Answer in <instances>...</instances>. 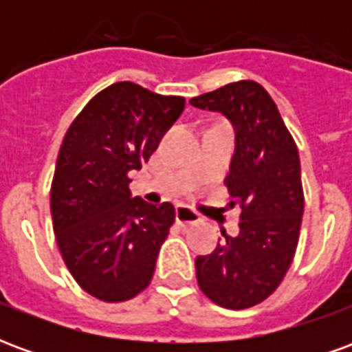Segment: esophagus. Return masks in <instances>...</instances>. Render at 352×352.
<instances>
[{"label": "esophagus", "mask_w": 352, "mask_h": 352, "mask_svg": "<svg viewBox=\"0 0 352 352\" xmlns=\"http://www.w3.org/2000/svg\"><path fill=\"white\" fill-rule=\"evenodd\" d=\"M177 222H179L181 226L198 224V222H201V214H199L196 209H192V207L188 206H179L177 207Z\"/></svg>", "instance_id": "1"}]
</instances>
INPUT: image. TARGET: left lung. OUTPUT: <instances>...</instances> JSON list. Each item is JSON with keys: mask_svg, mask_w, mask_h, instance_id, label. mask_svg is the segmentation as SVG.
<instances>
[{"mask_svg": "<svg viewBox=\"0 0 352 352\" xmlns=\"http://www.w3.org/2000/svg\"><path fill=\"white\" fill-rule=\"evenodd\" d=\"M198 109L219 111L236 130V153L226 188L237 206L239 236L196 258L201 292L226 309L264 302L294 260L303 214L300 156L272 96L254 80H237L192 98Z\"/></svg>", "mask_w": 352, "mask_h": 352, "instance_id": "8db88e82", "label": "left lung"}]
</instances>
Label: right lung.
Returning <instances> with one entry per match:
<instances>
[{
    "instance_id": "right-lung-1",
    "label": "right lung",
    "mask_w": 352,
    "mask_h": 352,
    "mask_svg": "<svg viewBox=\"0 0 352 352\" xmlns=\"http://www.w3.org/2000/svg\"><path fill=\"white\" fill-rule=\"evenodd\" d=\"M183 109L181 96L122 80L96 94L62 141L52 228L73 279L101 302H126L151 285L175 207L131 198L128 184Z\"/></svg>"
}]
</instances>
